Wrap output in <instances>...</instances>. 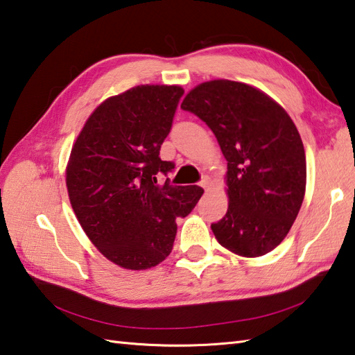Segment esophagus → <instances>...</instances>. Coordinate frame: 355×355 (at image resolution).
I'll return each mask as SVG.
<instances>
[{
	"instance_id": "obj_1",
	"label": "esophagus",
	"mask_w": 355,
	"mask_h": 355,
	"mask_svg": "<svg viewBox=\"0 0 355 355\" xmlns=\"http://www.w3.org/2000/svg\"><path fill=\"white\" fill-rule=\"evenodd\" d=\"M201 187H205V189H209L211 187V178L209 177H203V180L200 182Z\"/></svg>"
}]
</instances>
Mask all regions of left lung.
<instances>
[{
    "instance_id": "1",
    "label": "left lung",
    "mask_w": 355,
    "mask_h": 355,
    "mask_svg": "<svg viewBox=\"0 0 355 355\" xmlns=\"http://www.w3.org/2000/svg\"><path fill=\"white\" fill-rule=\"evenodd\" d=\"M182 109L217 137L227 162V212L215 239L243 257L272 251L286 237L306 189V157L280 104L245 83L214 80L192 89Z\"/></svg>"
}]
</instances>
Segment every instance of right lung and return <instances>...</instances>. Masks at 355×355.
Instances as JSON below:
<instances>
[{
    "mask_svg": "<svg viewBox=\"0 0 355 355\" xmlns=\"http://www.w3.org/2000/svg\"><path fill=\"white\" fill-rule=\"evenodd\" d=\"M184 94L180 86H137L89 116L72 148L66 184L72 209L96 249L124 269L157 266L172 251L175 218L196 207L200 186L157 178L175 168L159 158Z\"/></svg>",
    "mask_w": 355,
    "mask_h": 355,
    "instance_id": "right-lung-1",
    "label": "right lung"
}]
</instances>
